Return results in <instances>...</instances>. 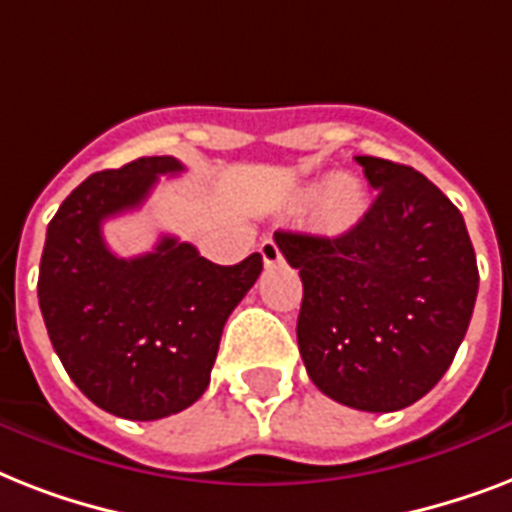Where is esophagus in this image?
<instances>
[{"label": "esophagus", "instance_id": "34e87169", "mask_svg": "<svg viewBox=\"0 0 512 512\" xmlns=\"http://www.w3.org/2000/svg\"><path fill=\"white\" fill-rule=\"evenodd\" d=\"M260 255H263L265 265H279L281 260H284L279 244H276V241H271V239H265L263 244H260Z\"/></svg>", "mask_w": 512, "mask_h": 512}]
</instances>
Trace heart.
Instances as JSON below:
<instances>
[{
  "mask_svg": "<svg viewBox=\"0 0 512 512\" xmlns=\"http://www.w3.org/2000/svg\"><path fill=\"white\" fill-rule=\"evenodd\" d=\"M364 209V191L353 177H337L324 196V215L332 225H350Z\"/></svg>",
  "mask_w": 512,
  "mask_h": 512,
  "instance_id": "1",
  "label": "heart"
}]
</instances>
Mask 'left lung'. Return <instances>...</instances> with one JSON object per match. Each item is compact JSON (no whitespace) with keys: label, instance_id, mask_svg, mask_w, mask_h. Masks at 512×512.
<instances>
[{"label":"left lung","instance_id":"obj_1","mask_svg":"<svg viewBox=\"0 0 512 512\" xmlns=\"http://www.w3.org/2000/svg\"><path fill=\"white\" fill-rule=\"evenodd\" d=\"M377 199L340 236L276 231L300 271L297 345L324 396L396 412L433 390L468 332L476 252L460 209L422 172L356 156Z\"/></svg>","mask_w":512,"mask_h":512}]
</instances>
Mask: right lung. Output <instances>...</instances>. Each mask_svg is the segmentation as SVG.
Segmentation results:
<instances>
[{
	"instance_id": "obj_1",
	"label": "right lung",
	"mask_w": 512,
	"mask_h": 512,
	"mask_svg": "<svg viewBox=\"0 0 512 512\" xmlns=\"http://www.w3.org/2000/svg\"><path fill=\"white\" fill-rule=\"evenodd\" d=\"M183 170L175 156H143L95 172L47 225L36 289L52 348L76 388L124 420H162L199 401L225 321L263 271L257 252L215 265L175 236L138 257L106 247L103 220Z\"/></svg>"
}]
</instances>
